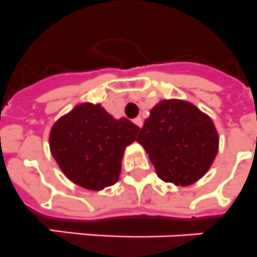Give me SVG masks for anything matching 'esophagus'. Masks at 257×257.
I'll return each instance as SVG.
<instances>
[{
    "instance_id": "34e87169",
    "label": "esophagus",
    "mask_w": 257,
    "mask_h": 257,
    "mask_svg": "<svg viewBox=\"0 0 257 257\" xmlns=\"http://www.w3.org/2000/svg\"><path fill=\"white\" fill-rule=\"evenodd\" d=\"M133 122H135L137 126H140V128H142V125H144V121H142L141 117H136L135 120H133Z\"/></svg>"
}]
</instances>
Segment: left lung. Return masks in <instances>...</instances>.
<instances>
[{
    "label": "left lung",
    "instance_id": "obj_1",
    "mask_svg": "<svg viewBox=\"0 0 257 257\" xmlns=\"http://www.w3.org/2000/svg\"><path fill=\"white\" fill-rule=\"evenodd\" d=\"M212 118L189 102L162 100L150 111L137 142L166 183L189 185L205 175L218 152Z\"/></svg>",
    "mask_w": 257,
    "mask_h": 257
}]
</instances>
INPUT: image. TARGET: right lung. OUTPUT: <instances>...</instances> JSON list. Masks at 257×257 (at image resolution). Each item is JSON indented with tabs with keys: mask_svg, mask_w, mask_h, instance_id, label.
<instances>
[{
	"mask_svg": "<svg viewBox=\"0 0 257 257\" xmlns=\"http://www.w3.org/2000/svg\"><path fill=\"white\" fill-rule=\"evenodd\" d=\"M140 128L128 118L116 120L100 104L83 103L52 126L49 148L73 183L102 191L117 182L125 148Z\"/></svg>",
	"mask_w": 257,
	"mask_h": 257,
	"instance_id": "obj_1",
	"label": "right lung"
}]
</instances>
